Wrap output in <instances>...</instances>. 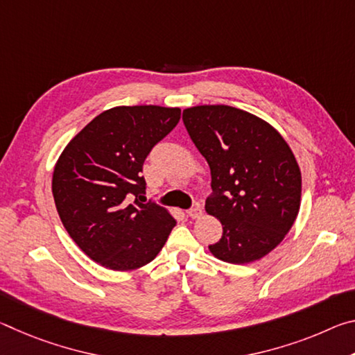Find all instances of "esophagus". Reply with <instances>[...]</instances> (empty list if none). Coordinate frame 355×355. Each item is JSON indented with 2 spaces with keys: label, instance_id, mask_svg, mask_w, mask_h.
I'll list each match as a JSON object with an SVG mask.
<instances>
[{
  "label": "esophagus",
  "instance_id": "esophagus-1",
  "mask_svg": "<svg viewBox=\"0 0 355 355\" xmlns=\"http://www.w3.org/2000/svg\"><path fill=\"white\" fill-rule=\"evenodd\" d=\"M202 214H203V209L199 205H196L194 208H191L189 211H188V216H189L191 219H199Z\"/></svg>",
  "mask_w": 355,
  "mask_h": 355
}]
</instances>
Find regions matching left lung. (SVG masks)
I'll use <instances>...</instances> for the list:
<instances>
[{
    "label": "left lung",
    "instance_id": "left-lung-1",
    "mask_svg": "<svg viewBox=\"0 0 355 355\" xmlns=\"http://www.w3.org/2000/svg\"><path fill=\"white\" fill-rule=\"evenodd\" d=\"M183 122L211 171L205 209L220 220L222 238L209 252L232 264L260 260L299 213L302 177L290 146L263 119L233 106L188 107Z\"/></svg>",
    "mask_w": 355,
    "mask_h": 355
}]
</instances>
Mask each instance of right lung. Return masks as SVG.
Masks as SVG:
<instances>
[{
  "mask_svg": "<svg viewBox=\"0 0 355 355\" xmlns=\"http://www.w3.org/2000/svg\"><path fill=\"white\" fill-rule=\"evenodd\" d=\"M180 107L117 106L89 122L59 156L53 197L65 230L84 254L112 271L146 266L177 220L146 191L147 155L177 127Z\"/></svg>",
  "mask_w": 355,
  "mask_h": 355,
  "instance_id": "right-lung-1",
  "label": "right lung"
}]
</instances>
